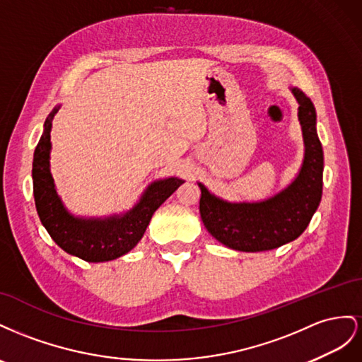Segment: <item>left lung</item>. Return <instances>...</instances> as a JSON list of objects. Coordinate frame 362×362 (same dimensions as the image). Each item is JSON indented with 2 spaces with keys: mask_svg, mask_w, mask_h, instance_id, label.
Wrapping results in <instances>:
<instances>
[{
  "mask_svg": "<svg viewBox=\"0 0 362 362\" xmlns=\"http://www.w3.org/2000/svg\"><path fill=\"white\" fill-rule=\"evenodd\" d=\"M298 103L305 156L297 177L273 197L256 203H230L202 189L200 215L206 229L221 244L240 252L277 249L300 236L315 214L323 191V148L317 135L313 101L291 88Z\"/></svg>",
  "mask_w": 362,
  "mask_h": 362,
  "instance_id": "8db88e82",
  "label": "left lung"
}]
</instances>
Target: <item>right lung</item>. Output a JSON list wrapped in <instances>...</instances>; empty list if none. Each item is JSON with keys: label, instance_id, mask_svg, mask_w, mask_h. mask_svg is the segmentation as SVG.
Listing matches in <instances>:
<instances>
[{"label": "right lung", "instance_id": "obj_1", "mask_svg": "<svg viewBox=\"0 0 362 362\" xmlns=\"http://www.w3.org/2000/svg\"><path fill=\"white\" fill-rule=\"evenodd\" d=\"M59 107L53 109L44 124L33 158V194L36 211L47 232L66 253L86 262H106L129 253L135 247L153 214L183 183L168 177L153 182L133 209L106 218H80L66 211L57 195L54 179L49 171L51 121Z\"/></svg>", "mask_w": 362, "mask_h": 362}]
</instances>
